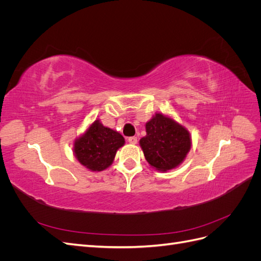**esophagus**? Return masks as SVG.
I'll return each instance as SVG.
<instances>
[{
    "label": "esophagus",
    "instance_id": "34e87169",
    "mask_svg": "<svg viewBox=\"0 0 261 261\" xmlns=\"http://www.w3.org/2000/svg\"><path fill=\"white\" fill-rule=\"evenodd\" d=\"M127 141H128L129 144H132V145H136V144H137V141H138V139H137V137L133 136V137H129V138L127 139Z\"/></svg>",
    "mask_w": 261,
    "mask_h": 261
}]
</instances>
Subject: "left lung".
<instances>
[{
    "mask_svg": "<svg viewBox=\"0 0 261 261\" xmlns=\"http://www.w3.org/2000/svg\"><path fill=\"white\" fill-rule=\"evenodd\" d=\"M146 133L139 145L150 167L156 171L167 172L177 168L192 148L189 132L162 113H155L146 123Z\"/></svg>",
    "mask_w": 261,
    "mask_h": 261,
    "instance_id": "left-lung-1",
    "label": "left lung"
}]
</instances>
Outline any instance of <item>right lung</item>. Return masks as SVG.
<instances>
[{"label": "right lung", "instance_id": "add662e5", "mask_svg": "<svg viewBox=\"0 0 261 261\" xmlns=\"http://www.w3.org/2000/svg\"><path fill=\"white\" fill-rule=\"evenodd\" d=\"M125 144L120 133L106 127L96 120L86 132L75 139L74 154L86 169L100 172L113 163L116 151Z\"/></svg>", "mask_w": 261, "mask_h": 261}]
</instances>
